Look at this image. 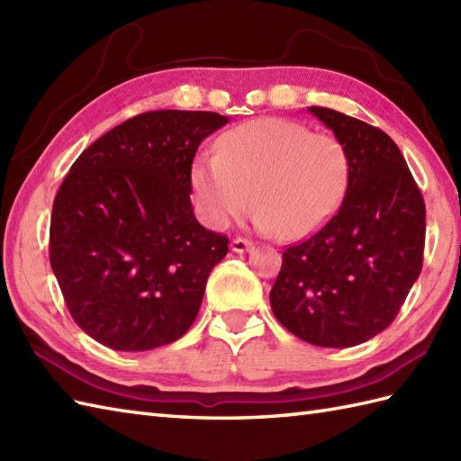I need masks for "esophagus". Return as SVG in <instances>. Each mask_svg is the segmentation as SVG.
Instances as JSON below:
<instances>
[{
  "label": "esophagus",
  "instance_id": "esophagus-1",
  "mask_svg": "<svg viewBox=\"0 0 461 461\" xmlns=\"http://www.w3.org/2000/svg\"><path fill=\"white\" fill-rule=\"evenodd\" d=\"M253 249V243L248 241V240H241V238H236L231 241V251L236 253H246V251H251Z\"/></svg>",
  "mask_w": 461,
  "mask_h": 461
}]
</instances>
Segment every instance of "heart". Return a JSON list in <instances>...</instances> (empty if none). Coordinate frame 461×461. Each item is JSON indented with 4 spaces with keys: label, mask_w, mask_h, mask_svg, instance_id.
Instances as JSON below:
<instances>
[{
    "label": "heart",
    "mask_w": 461,
    "mask_h": 461,
    "mask_svg": "<svg viewBox=\"0 0 461 461\" xmlns=\"http://www.w3.org/2000/svg\"><path fill=\"white\" fill-rule=\"evenodd\" d=\"M190 180L212 228H225L253 200L258 230L301 240L337 212L348 156L335 136L287 119H258L225 132L218 156L200 154Z\"/></svg>",
    "instance_id": "1"
}]
</instances>
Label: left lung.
Returning <instances> with one entry per match:
<instances>
[{"mask_svg": "<svg viewBox=\"0 0 461 461\" xmlns=\"http://www.w3.org/2000/svg\"><path fill=\"white\" fill-rule=\"evenodd\" d=\"M309 113L345 146L347 192L315 236L283 253L269 301L301 340L357 347L394 321L422 271L426 205L386 132L322 106Z\"/></svg>", "mask_w": 461, "mask_h": 461, "instance_id": "8db88e82", "label": "left lung"}]
</instances>
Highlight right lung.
I'll return each instance as SVG.
<instances>
[{"mask_svg":"<svg viewBox=\"0 0 461 461\" xmlns=\"http://www.w3.org/2000/svg\"><path fill=\"white\" fill-rule=\"evenodd\" d=\"M228 122L218 113H144L68 170L53 202L49 259L71 317L101 345L150 350L192 327L228 253V238L194 215L192 162Z\"/></svg>","mask_w":461,"mask_h":461,"instance_id":"1","label":"right lung"}]
</instances>
